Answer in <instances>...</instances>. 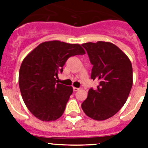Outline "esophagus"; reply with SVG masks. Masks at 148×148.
<instances>
[{"label":"esophagus","mask_w":148,"mask_h":148,"mask_svg":"<svg viewBox=\"0 0 148 148\" xmlns=\"http://www.w3.org/2000/svg\"><path fill=\"white\" fill-rule=\"evenodd\" d=\"M78 90H79V88H77V87H73V91H74V92H76V91H78Z\"/></svg>","instance_id":"34e87169"}]
</instances>
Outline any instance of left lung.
<instances>
[{"label": "left lung", "instance_id": "8db88e82", "mask_svg": "<svg viewBox=\"0 0 148 148\" xmlns=\"http://www.w3.org/2000/svg\"><path fill=\"white\" fill-rule=\"evenodd\" d=\"M92 64L91 78L99 82L82 104L86 115L102 121L114 116L125 104L133 86V68L125 53L110 42L82 44Z\"/></svg>", "mask_w": 148, "mask_h": 148}]
</instances>
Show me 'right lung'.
Masks as SVG:
<instances>
[{
	"instance_id": "obj_1",
	"label": "right lung",
	"mask_w": 148,
	"mask_h": 148,
	"mask_svg": "<svg viewBox=\"0 0 148 148\" xmlns=\"http://www.w3.org/2000/svg\"><path fill=\"white\" fill-rule=\"evenodd\" d=\"M84 54L80 44L51 40L26 56L19 70V87L26 106L36 118L51 121L62 116L73 90L58 84L56 78L68 58Z\"/></svg>"
}]
</instances>
